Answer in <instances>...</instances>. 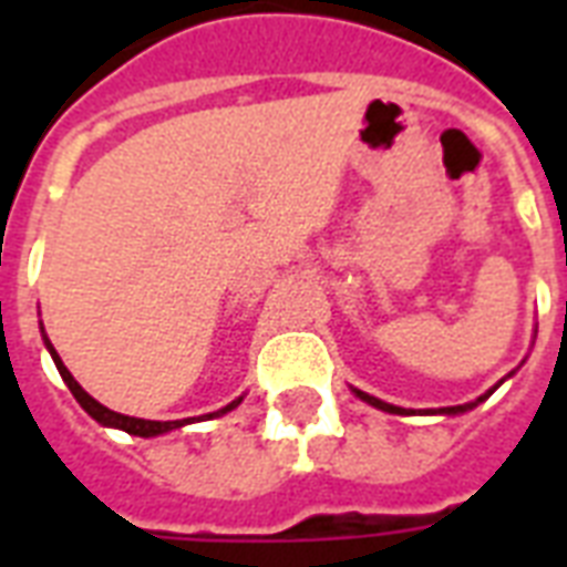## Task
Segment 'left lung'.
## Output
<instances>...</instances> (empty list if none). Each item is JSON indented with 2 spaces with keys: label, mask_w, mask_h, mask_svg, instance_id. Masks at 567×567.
Masks as SVG:
<instances>
[{
  "label": "left lung",
  "mask_w": 567,
  "mask_h": 567,
  "mask_svg": "<svg viewBox=\"0 0 567 567\" xmlns=\"http://www.w3.org/2000/svg\"><path fill=\"white\" fill-rule=\"evenodd\" d=\"M494 391V388H492ZM492 391H488V394H492ZM355 394L362 396L364 403H371V405H377V409H382V412H391V414H403L405 409H400V405H391V403H382V400H377V396H371V394H364V391H359V388H355ZM485 394V396H488ZM485 396H480V400H476V403H483ZM476 403H467V405H447V409H439L441 414H458V412H467V409H474ZM405 414H412V412H405Z\"/></svg>",
  "instance_id": "left-lung-1"
}]
</instances>
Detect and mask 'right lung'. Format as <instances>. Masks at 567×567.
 <instances>
[{
  "label": "right lung",
  "instance_id": "obj_1",
  "mask_svg": "<svg viewBox=\"0 0 567 567\" xmlns=\"http://www.w3.org/2000/svg\"><path fill=\"white\" fill-rule=\"evenodd\" d=\"M47 347H49V353H52V359H55L58 373L64 377L66 388L73 391V396H75V400H79V403H82V409L87 414H91L93 421L105 423V426H117V430H126L128 435H141V439H150V435H162V432L179 430V426H185V423H188V421H144V417H128V414L111 412V409H105V405H102V403H96V400H93V396L87 394V391H84V388L79 385V382H75L73 373L66 371L64 362L58 359L55 347L49 344V341H47ZM238 403H240V396H238V400H231V403L226 405V409H220V412H217V414L231 412V409H235V405H238ZM205 417H214V414H205Z\"/></svg>",
  "mask_w": 567,
  "mask_h": 567
}]
</instances>
